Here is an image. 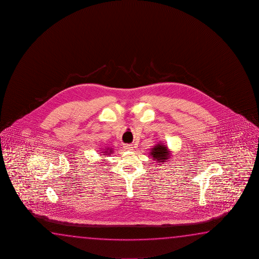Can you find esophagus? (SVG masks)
Listing matches in <instances>:
<instances>
[{
	"label": "esophagus",
	"mask_w": 259,
	"mask_h": 259,
	"mask_svg": "<svg viewBox=\"0 0 259 259\" xmlns=\"http://www.w3.org/2000/svg\"><path fill=\"white\" fill-rule=\"evenodd\" d=\"M124 148H125V149H127V150H132V149H133L132 145H126Z\"/></svg>",
	"instance_id": "34e87169"
}]
</instances>
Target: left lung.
Wrapping results in <instances>:
<instances>
[{
  "label": "left lung",
  "mask_w": 259,
  "mask_h": 259,
  "mask_svg": "<svg viewBox=\"0 0 259 259\" xmlns=\"http://www.w3.org/2000/svg\"><path fill=\"white\" fill-rule=\"evenodd\" d=\"M151 156L153 157L154 159H157L158 163L165 162V160L167 159V147L163 145L158 144V146H155V148L151 149Z\"/></svg>",
  "instance_id": "1"
}]
</instances>
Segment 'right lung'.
Returning <instances> with one entry per match:
<instances>
[{
    "mask_svg": "<svg viewBox=\"0 0 259 259\" xmlns=\"http://www.w3.org/2000/svg\"><path fill=\"white\" fill-rule=\"evenodd\" d=\"M110 151H111V150H110ZM106 152V151H105ZM107 152H108V151H107ZM107 152H106V153H107ZM106 155H107V154H106ZM108 155H109V154H108Z\"/></svg>",
    "mask_w": 259,
    "mask_h": 259,
    "instance_id": "1",
    "label": "right lung"
}]
</instances>
